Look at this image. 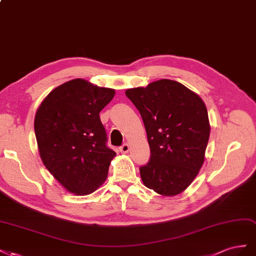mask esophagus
<instances>
[{"instance_id":"obj_1","label":"esophagus","mask_w":256,"mask_h":256,"mask_svg":"<svg viewBox=\"0 0 256 256\" xmlns=\"http://www.w3.org/2000/svg\"><path fill=\"white\" fill-rule=\"evenodd\" d=\"M128 150H130V146L128 144H123L121 147H120V151L122 153H128Z\"/></svg>"}]
</instances>
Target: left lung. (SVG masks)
Here are the masks:
<instances>
[{"mask_svg": "<svg viewBox=\"0 0 256 256\" xmlns=\"http://www.w3.org/2000/svg\"><path fill=\"white\" fill-rule=\"evenodd\" d=\"M126 94L142 116L150 146L149 162L140 167L144 184L164 196L184 191L205 160L210 135L205 103L170 79Z\"/></svg>", "mask_w": 256, "mask_h": 256, "instance_id": "1", "label": "left lung"}]
</instances>
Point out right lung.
I'll return each instance as SVG.
<instances>
[{
  "instance_id": "1",
  "label": "right lung",
  "mask_w": 256,
  "mask_h": 256,
  "mask_svg": "<svg viewBox=\"0 0 256 256\" xmlns=\"http://www.w3.org/2000/svg\"><path fill=\"white\" fill-rule=\"evenodd\" d=\"M114 90L74 79L51 91L35 116L40 154L50 174L78 195L96 191L106 180L116 152L107 146L100 112Z\"/></svg>"
}]
</instances>
